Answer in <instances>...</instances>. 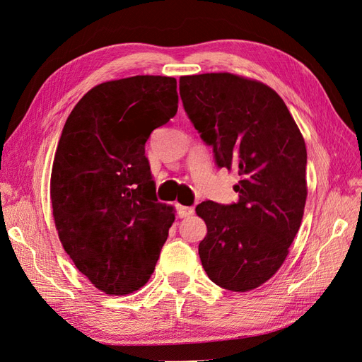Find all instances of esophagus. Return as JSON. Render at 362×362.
<instances>
[{
  "instance_id": "esophagus-1",
  "label": "esophagus",
  "mask_w": 362,
  "mask_h": 362,
  "mask_svg": "<svg viewBox=\"0 0 362 362\" xmlns=\"http://www.w3.org/2000/svg\"><path fill=\"white\" fill-rule=\"evenodd\" d=\"M194 213L193 206H184V205H178V214L180 217H190Z\"/></svg>"
}]
</instances>
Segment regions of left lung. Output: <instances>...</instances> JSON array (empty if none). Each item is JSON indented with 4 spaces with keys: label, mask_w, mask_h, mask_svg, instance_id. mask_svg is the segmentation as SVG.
<instances>
[{
    "label": "left lung",
    "mask_w": 362,
    "mask_h": 362,
    "mask_svg": "<svg viewBox=\"0 0 362 362\" xmlns=\"http://www.w3.org/2000/svg\"><path fill=\"white\" fill-rule=\"evenodd\" d=\"M180 95L218 168L240 175L238 202L206 201L202 267L218 287L245 293L282 266L306 202V146L282 98L267 84L229 72L185 75Z\"/></svg>",
    "instance_id": "obj_1"
}]
</instances>
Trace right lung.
Here are the masks:
<instances>
[{
	"label": "right lung",
	"instance_id": "add662e5",
	"mask_svg": "<svg viewBox=\"0 0 362 362\" xmlns=\"http://www.w3.org/2000/svg\"><path fill=\"white\" fill-rule=\"evenodd\" d=\"M173 76L136 75L95 86L76 103L54 156L49 194L75 267L110 296L144 287L175 221L156 198L145 144L177 115Z\"/></svg>",
	"mask_w": 362,
	"mask_h": 362
}]
</instances>
